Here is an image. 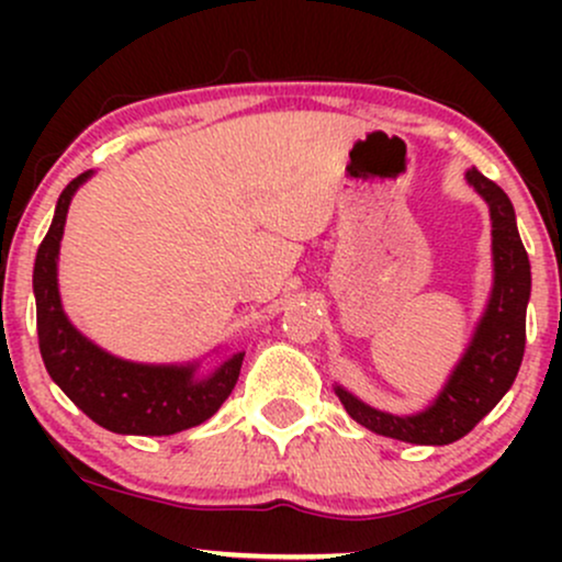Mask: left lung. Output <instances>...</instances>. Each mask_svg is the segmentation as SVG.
Returning a JSON list of instances; mask_svg holds the SVG:
<instances>
[{
  "label": "left lung",
  "instance_id": "8db88e82",
  "mask_svg": "<svg viewBox=\"0 0 562 562\" xmlns=\"http://www.w3.org/2000/svg\"><path fill=\"white\" fill-rule=\"evenodd\" d=\"M468 182L488 203L492 214L494 288L468 351L454 367L436 402L417 415H389L359 402L335 385L340 404L372 434L423 447H443L468 436L499 404L518 375L526 351V306L531 295V263L520 243L509 198L499 184L470 169Z\"/></svg>",
  "mask_w": 562,
  "mask_h": 562
}]
</instances>
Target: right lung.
Segmentation results:
<instances>
[{
    "mask_svg": "<svg viewBox=\"0 0 562 562\" xmlns=\"http://www.w3.org/2000/svg\"><path fill=\"white\" fill-rule=\"evenodd\" d=\"M92 177L83 171L57 198L55 218L36 250L34 295L38 351L49 378L89 420L124 436H171L195 428L227 402L245 353H232L211 375L198 364H137L102 351L70 325L57 290V254L74 192Z\"/></svg>",
    "mask_w": 562,
    "mask_h": 562,
    "instance_id": "1",
    "label": "right lung"
}]
</instances>
